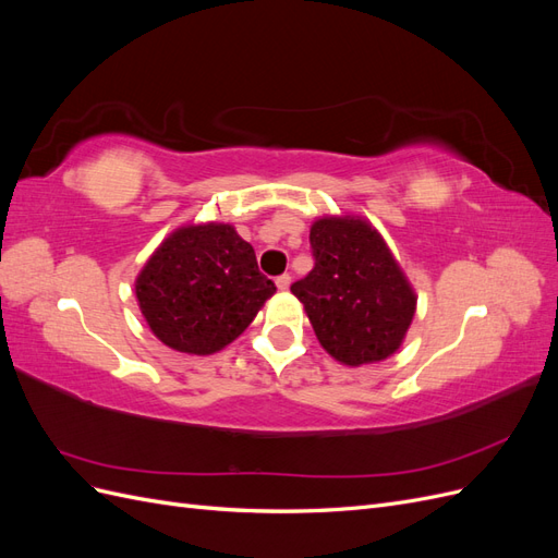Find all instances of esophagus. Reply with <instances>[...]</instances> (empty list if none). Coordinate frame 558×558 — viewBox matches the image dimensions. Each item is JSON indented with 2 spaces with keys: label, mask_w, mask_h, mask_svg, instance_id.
I'll use <instances>...</instances> for the list:
<instances>
[{
  "label": "esophagus",
  "mask_w": 558,
  "mask_h": 558,
  "mask_svg": "<svg viewBox=\"0 0 558 558\" xmlns=\"http://www.w3.org/2000/svg\"><path fill=\"white\" fill-rule=\"evenodd\" d=\"M289 286H291V275L277 277V289H279V291H289Z\"/></svg>",
  "instance_id": "obj_1"
}]
</instances>
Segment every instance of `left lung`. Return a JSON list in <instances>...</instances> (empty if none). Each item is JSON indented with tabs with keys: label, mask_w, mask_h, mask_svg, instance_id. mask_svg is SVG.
Here are the masks:
<instances>
[{
	"label": "left lung",
	"mask_w": 558,
	"mask_h": 558,
	"mask_svg": "<svg viewBox=\"0 0 558 558\" xmlns=\"http://www.w3.org/2000/svg\"><path fill=\"white\" fill-rule=\"evenodd\" d=\"M314 269L291 286L335 361L359 367L396 353L416 295L381 234L361 216H324L310 230Z\"/></svg>",
	"instance_id": "left-lung-1"
}]
</instances>
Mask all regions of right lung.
I'll use <instances>...</instances> for the list:
<instances>
[{"instance_id": "1", "label": "right lung", "mask_w": 558, "mask_h": 558, "mask_svg": "<svg viewBox=\"0 0 558 558\" xmlns=\"http://www.w3.org/2000/svg\"><path fill=\"white\" fill-rule=\"evenodd\" d=\"M277 286L230 223L174 230L134 281L148 328L181 353L209 356L248 328Z\"/></svg>"}]
</instances>
